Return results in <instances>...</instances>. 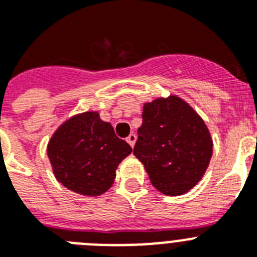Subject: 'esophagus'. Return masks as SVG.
Returning a JSON list of instances; mask_svg holds the SVG:
<instances>
[{
	"label": "esophagus",
	"mask_w": 257,
	"mask_h": 257,
	"mask_svg": "<svg viewBox=\"0 0 257 257\" xmlns=\"http://www.w3.org/2000/svg\"><path fill=\"white\" fill-rule=\"evenodd\" d=\"M126 142L128 143V144H130L131 147H134V145H135V142H136V135H135V134H130V135L127 136Z\"/></svg>",
	"instance_id": "34e87169"
}]
</instances>
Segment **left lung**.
I'll return each mask as SVG.
<instances>
[{"instance_id": "8db88e82", "label": "left lung", "mask_w": 257, "mask_h": 257, "mask_svg": "<svg viewBox=\"0 0 257 257\" xmlns=\"http://www.w3.org/2000/svg\"><path fill=\"white\" fill-rule=\"evenodd\" d=\"M212 145L203 119L179 96L144 104L134 154L161 193L180 196L197 185L208 167Z\"/></svg>"}]
</instances>
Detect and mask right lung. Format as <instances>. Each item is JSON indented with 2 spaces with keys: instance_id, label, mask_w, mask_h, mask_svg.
I'll return each mask as SVG.
<instances>
[{
  "instance_id": "add662e5",
  "label": "right lung",
  "mask_w": 257,
  "mask_h": 257,
  "mask_svg": "<svg viewBox=\"0 0 257 257\" xmlns=\"http://www.w3.org/2000/svg\"><path fill=\"white\" fill-rule=\"evenodd\" d=\"M133 152L97 112L69 118L47 145V156L59 183L83 196H100L112 187L115 170Z\"/></svg>"
}]
</instances>
